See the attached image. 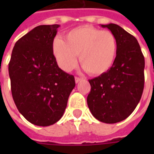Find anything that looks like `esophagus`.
Masks as SVG:
<instances>
[{
    "mask_svg": "<svg viewBox=\"0 0 154 154\" xmlns=\"http://www.w3.org/2000/svg\"><path fill=\"white\" fill-rule=\"evenodd\" d=\"M82 80V78H81V77H75V82H76V83H78V82Z\"/></svg>",
    "mask_w": 154,
    "mask_h": 154,
    "instance_id": "1",
    "label": "esophagus"
}]
</instances>
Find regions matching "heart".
I'll list each match as a JSON object with an SVG mask.
<instances>
[{
	"label": "heart",
	"mask_w": 154,
	"mask_h": 154,
	"mask_svg": "<svg viewBox=\"0 0 154 154\" xmlns=\"http://www.w3.org/2000/svg\"><path fill=\"white\" fill-rule=\"evenodd\" d=\"M52 50L58 66L66 72L77 64L91 75L106 73L113 66L117 54V40L112 32L84 25L73 29L65 35V41L54 38Z\"/></svg>",
	"instance_id": "b5f03b06"
}]
</instances>
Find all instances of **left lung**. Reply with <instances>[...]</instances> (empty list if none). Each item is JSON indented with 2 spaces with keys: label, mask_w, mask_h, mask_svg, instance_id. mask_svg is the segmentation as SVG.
Masks as SVG:
<instances>
[{
  "label": "left lung",
  "mask_w": 154,
  "mask_h": 154,
  "mask_svg": "<svg viewBox=\"0 0 154 154\" xmlns=\"http://www.w3.org/2000/svg\"><path fill=\"white\" fill-rule=\"evenodd\" d=\"M117 40L113 66L106 73L89 80L87 106L99 121L115 124L131 115L142 97L144 86V57L135 37L116 24L100 25Z\"/></svg>",
  "instance_id": "1"
}]
</instances>
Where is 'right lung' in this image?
<instances>
[{
  "mask_svg": "<svg viewBox=\"0 0 154 154\" xmlns=\"http://www.w3.org/2000/svg\"><path fill=\"white\" fill-rule=\"evenodd\" d=\"M59 26L38 25L33 29L15 43L9 63L15 106L35 125L57 122L75 87L74 77L57 66L52 50Z\"/></svg>",
  "mask_w": 154,
  "mask_h": 154,
  "instance_id": "1",
  "label": "right lung"
}]
</instances>
